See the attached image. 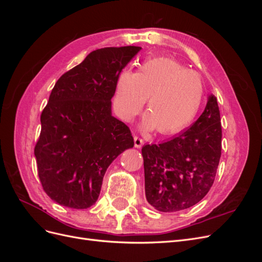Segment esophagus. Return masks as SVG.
Masks as SVG:
<instances>
[{
    "instance_id": "1",
    "label": "esophagus",
    "mask_w": 262,
    "mask_h": 262,
    "mask_svg": "<svg viewBox=\"0 0 262 262\" xmlns=\"http://www.w3.org/2000/svg\"><path fill=\"white\" fill-rule=\"evenodd\" d=\"M144 144V141L142 140L141 138H139V137H134V146L136 147H138V148H140V147H142V145Z\"/></svg>"
}]
</instances>
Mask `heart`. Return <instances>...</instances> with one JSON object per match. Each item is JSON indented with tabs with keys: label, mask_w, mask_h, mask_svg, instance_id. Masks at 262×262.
<instances>
[{
	"label": "heart",
	"mask_w": 262,
	"mask_h": 262,
	"mask_svg": "<svg viewBox=\"0 0 262 262\" xmlns=\"http://www.w3.org/2000/svg\"><path fill=\"white\" fill-rule=\"evenodd\" d=\"M147 98L146 130L164 136L175 134L191 124L202 106L204 86L200 75L170 58H150L137 72L121 70L116 77L114 106L125 121L134 120Z\"/></svg>",
	"instance_id": "obj_1"
}]
</instances>
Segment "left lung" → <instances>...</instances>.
I'll return each instance as SVG.
<instances>
[{"mask_svg":"<svg viewBox=\"0 0 262 262\" xmlns=\"http://www.w3.org/2000/svg\"><path fill=\"white\" fill-rule=\"evenodd\" d=\"M222 153L217 99L210 95L199 119L189 129L161 144L142 147L145 196L161 212L188 209L209 192Z\"/></svg>","mask_w":262,"mask_h":262,"instance_id":"8db88e82","label":"left lung"}]
</instances>
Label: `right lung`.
Returning <instances> with one entry per match:
<instances>
[{"label":"right lung","mask_w":262,"mask_h":262,"mask_svg":"<svg viewBox=\"0 0 262 262\" xmlns=\"http://www.w3.org/2000/svg\"><path fill=\"white\" fill-rule=\"evenodd\" d=\"M141 47L91 52L55 83L40 116L38 176L54 202L87 209L97 201L108 166L134 145L129 126L112 115L119 72Z\"/></svg>","instance_id":"right-lung-1"}]
</instances>
